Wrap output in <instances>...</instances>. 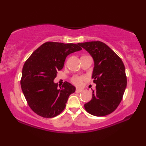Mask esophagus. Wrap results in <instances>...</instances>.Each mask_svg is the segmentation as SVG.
<instances>
[{
    "instance_id": "1",
    "label": "esophagus",
    "mask_w": 146,
    "mask_h": 146,
    "mask_svg": "<svg viewBox=\"0 0 146 146\" xmlns=\"http://www.w3.org/2000/svg\"><path fill=\"white\" fill-rule=\"evenodd\" d=\"M82 91V90L80 89V88H76V92H77V93L81 92Z\"/></svg>"
}]
</instances>
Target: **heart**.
<instances>
[{
    "label": "heart",
    "mask_w": 146,
    "mask_h": 146,
    "mask_svg": "<svg viewBox=\"0 0 146 146\" xmlns=\"http://www.w3.org/2000/svg\"><path fill=\"white\" fill-rule=\"evenodd\" d=\"M85 78L84 76H74L72 78V82L77 86H80L82 83V81Z\"/></svg>",
    "instance_id": "b5f03b06"
}]
</instances>
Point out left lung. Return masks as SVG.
I'll use <instances>...</instances> for the list:
<instances>
[{
	"instance_id": "8db88e82",
	"label": "left lung",
	"mask_w": 146,
	"mask_h": 146,
	"mask_svg": "<svg viewBox=\"0 0 146 146\" xmlns=\"http://www.w3.org/2000/svg\"><path fill=\"white\" fill-rule=\"evenodd\" d=\"M94 60L92 78L96 84L92 98L85 104L88 112L104 116L113 112L122 99L127 86L125 66L120 58L105 43L92 41L78 43Z\"/></svg>"
}]
</instances>
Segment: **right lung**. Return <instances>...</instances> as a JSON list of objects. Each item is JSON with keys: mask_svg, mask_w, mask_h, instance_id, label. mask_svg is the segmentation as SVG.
Returning <instances> with one entry per match:
<instances>
[{"mask_svg": "<svg viewBox=\"0 0 146 146\" xmlns=\"http://www.w3.org/2000/svg\"><path fill=\"white\" fill-rule=\"evenodd\" d=\"M78 44L47 42L33 52L24 64L21 88L34 112L44 117H53L65 108L74 86L65 82L62 87L54 80L63 68L67 56L81 50Z\"/></svg>", "mask_w": 146, "mask_h": 146, "instance_id": "right-lung-1", "label": "right lung"}]
</instances>
